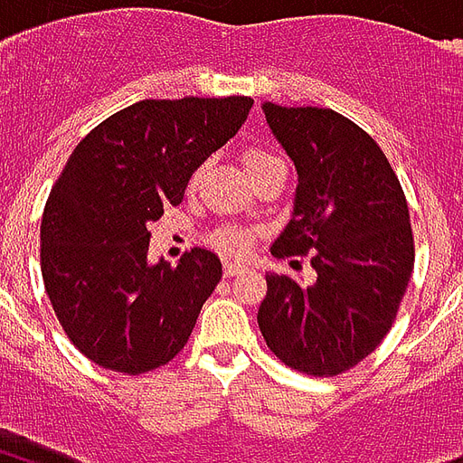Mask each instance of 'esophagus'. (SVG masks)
Listing matches in <instances>:
<instances>
[{
	"mask_svg": "<svg viewBox=\"0 0 463 463\" xmlns=\"http://www.w3.org/2000/svg\"><path fill=\"white\" fill-rule=\"evenodd\" d=\"M248 270L245 265H241V262H225V278H235V275H242V272Z\"/></svg>",
	"mask_w": 463,
	"mask_h": 463,
	"instance_id": "1",
	"label": "esophagus"
}]
</instances>
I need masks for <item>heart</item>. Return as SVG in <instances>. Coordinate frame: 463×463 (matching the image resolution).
I'll return each instance as SVG.
<instances>
[{
	"instance_id": "b5f03b06",
	"label": "heart",
	"mask_w": 463,
	"mask_h": 463,
	"mask_svg": "<svg viewBox=\"0 0 463 463\" xmlns=\"http://www.w3.org/2000/svg\"><path fill=\"white\" fill-rule=\"evenodd\" d=\"M270 161H280L278 156H272L268 151H250L245 156V165L248 171L260 165V163H270ZM218 245H221L225 252H242L248 248V232L242 231H222L218 232Z\"/></svg>"
}]
</instances>
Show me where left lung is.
Returning a JSON list of instances; mask_svg holds the SVG:
<instances>
[{
	"label": "left lung",
	"instance_id": "8db88e82",
	"mask_svg": "<svg viewBox=\"0 0 463 463\" xmlns=\"http://www.w3.org/2000/svg\"><path fill=\"white\" fill-rule=\"evenodd\" d=\"M262 114L298 171L290 222L270 252H310L315 280L265 275L258 325L288 367L342 374L384 340L407 292V198L377 141L337 111L265 101Z\"/></svg>",
	"mask_w": 463,
	"mask_h": 463
}]
</instances>
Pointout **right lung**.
<instances>
[{
    "instance_id": "right-lung-1",
    "label": "right lung",
    "mask_w": 463,
    "mask_h": 463,
    "mask_svg": "<svg viewBox=\"0 0 463 463\" xmlns=\"http://www.w3.org/2000/svg\"><path fill=\"white\" fill-rule=\"evenodd\" d=\"M250 96L138 101L79 143L42 218V275L61 327L99 367L171 362L222 278L218 255L148 262V225L183 201L193 171L231 141Z\"/></svg>"
}]
</instances>
